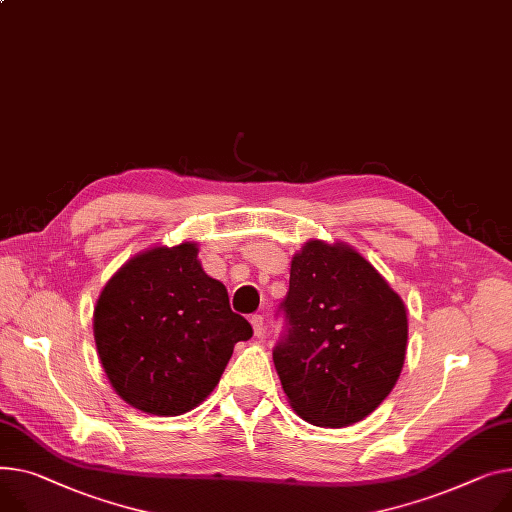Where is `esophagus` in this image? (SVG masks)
<instances>
[{
    "instance_id": "34e87169",
    "label": "esophagus",
    "mask_w": 512,
    "mask_h": 512,
    "mask_svg": "<svg viewBox=\"0 0 512 512\" xmlns=\"http://www.w3.org/2000/svg\"><path fill=\"white\" fill-rule=\"evenodd\" d=\"M251 325H253V331H255V335H257V337H261V335H263V331H265V323H263V317H261V315H253V317H251Z\"/></svg>"
}]
</instances>
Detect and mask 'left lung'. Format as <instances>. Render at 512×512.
<instances>
[{"label":"left lung","mask_w":512,"mask_h":512,"mask_svg":"<svg viewBox=\"0 0 512 512\" xmlns=\"http://www.w3.org/2000/svg\"><path fill=\"white\" fill-rule=\"evenodd\" d=\"M288 333L274 364L292 410L323 428L364 420L395 387L407 350L401 296L346 243L313 238L290 261Z\"/></svg>","instance_id":"1"}]
</instances>
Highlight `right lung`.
Segmentation results:
<instances>
[{
  "label": "right lung",
  "mask_w": 512,
  "mask_h": 512,
  "mask_svg": "<svg viewBox=\"0 0 512 512\" xmlns=\"http://www.w3.org/2000/svg\"><path fill=\"white\" fill-rule=\"evenodd\" d=\"M197 253L193 241L138 253L94 306L100 364L115 393L144 414L191 412L218 385L234 344L253 335Z\"/></svg>",
  "instance_id": "obj_1"
}]
</instances>
